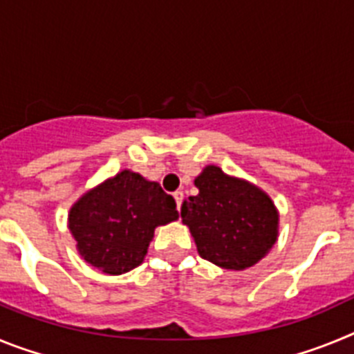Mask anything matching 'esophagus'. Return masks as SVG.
I'll return each mask as SVG.
<instances>
[{
    "label": "esophagus",
    "instance_id": "1",
    "mask_svg": "<svg viewBox=\"0 0 354 354\" xmlns=\"http://www.w3.org/2000/svg\"><path fill=\"white\" fill-rule=\"evenodd\" d=\"M174 198H175V204H177V209L180 211V205H183V200H184V193L183 192H175Z\"/></svg>",
    "mask_w": 354,
    "mask_h": 354
}]
</instances>
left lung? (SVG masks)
Segmentation results:
<instances>
[{
    "label": "left lung",
    "mask_w": 354,
    "mask_h": 354,
    "mask_svg": "<svg viewBox=\"0 0 354 354\" xmlns=\"http://www.w3.org/2000/svg\"><path fill=\"white\" fill-rule=\"evenodd\" d=\"M198 195L184 200L183 223L189 227L200 257L225 270L257 264L278 237V211L257 186L209 165L195 179Z\"/></svg>",
    "instance_id": "8db88e82"
}]
</instances>
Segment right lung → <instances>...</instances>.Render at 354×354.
<instances>
[{"mask_svg":"<svg viewBox=\"0 0 354 354\" xmlns=\"http://www.w3.org/2000/svg\"><path fill=\"white\" fill-rule=\"evenodd\" d=\"M171 195L140 174L122 170L84 193L68 212V230L90 266L122 274L143 262L154 230L179 218Z\"/></svg>","mask_w":354,"mask_h":354,"instance_id":"obj_1","label":"right lung"}]
</instances>
